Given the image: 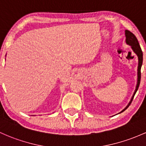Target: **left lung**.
<instances>
[{
    "label": "left lung",
    "instance_id": "left-lung-1",
    "mask_svg": "<svg viewBox=\"0 0 146 146\" xmlns=\"http://www.w3.org/2000/svg\"><path fill=\"white\" fill-rule=\"evenodd\" d=\"M125 37H126L125 39L126 44L131 46L132 50L134 51V53H135L136 55H137V57H138L139 64H138V70H138V72H137V77H138V78H137V86H136V89L135 91H134V94H133L132 98H131L130 102H129L127 106L126 107L123 111L120 112V113H121V112L124 111L125 110H127V107L130 105L131 103H132V101L133 98H134V95H135V94L137 93V90H138L139 84H140V82H141V68L142 63H143V52H142L141 48L140 47V45H139L138 40H137V37L135 36V35L127 30H126L125 31Z\"/></svg>",
    "mask_w": 146,
    "mask_h": 146
}]
</instances>
